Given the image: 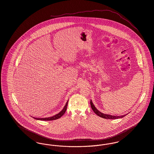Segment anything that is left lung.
Returning a JSON list of instances; mask_svg holds the SVG:
<instances>
[{"label": "left lung", "mask_w": 154, "mask_h": 154, "mask_svg": "<svg viewBox=\"0 0 154 154\" xmlns=\"http://www.w3.org/2000/svg\"><path fill=\"white\" fill-rule=\"evenodd\" d=\"M90 105H91V107L93 109V112L99 116H100V118H102L104 119H119V118H123L126 115H123V116H112V115H109L107 114H103L102 112H99L94 106V104H93V103L91 102V100H90Z\"/></svg>", "instance_id": "obj_1"}]
</instances>
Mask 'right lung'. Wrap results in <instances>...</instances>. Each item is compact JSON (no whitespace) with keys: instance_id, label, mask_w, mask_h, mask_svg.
I'll return each instance as SVG.
<instances>
[{"instance_id":"right-lung-1","label":"right lung","mask_w":154,"mask_h":154,"mask_svg":"<svg viewBox=\"0 0 154 154\" xmlns=\"http://www.w3.org/2000/svg\"><path fill=\"white\" fill-rule=\"evenodd\" d=\"M68 102H69V100L66 103V104L65 106L64 107L63 109L59 113H58V114H57V115H54V116H52V117L46 118H35V119L41 120H53L58 119L60 118L65 113V112H66V110H67Z\"/></svg>"}]
</instances>
